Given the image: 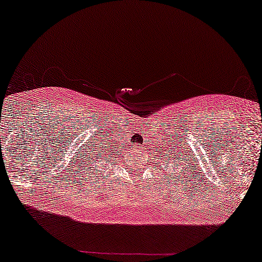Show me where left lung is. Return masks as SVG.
Here are the masks:
<instances>
[{"label":"left lung","instance_id":"obj_1","mask_svg":"<svg viewBox=\"0 0 262 262\" xmlns=\"http://www.w3.org/2000/svg\"><path fill=\"white\" fill-rule=\"evenodd\" d=\"M180 160H181V159H180ZM187 170H188V167H187Z\"/></svg>","mask_w":262,"mask_h":262}]
</instances>
